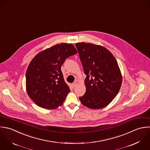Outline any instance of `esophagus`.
Masks as SVG:
<instances>
[{
	"label": "esophagus",
	"mask_w": 150,
	"mask_h": 150,
	"mask_svg": "<svg viewBox=\"0 0 150 150\" xmlns=\"http://www.w3.org/2000/svg\"><path fill=\"white\" fill-rule=\"evenodd\" d=\"M76 85H77V83H74L72 84V86L73 88H75V87L76 86Z\"/></svg>",
	"instance_id": "esophagus-1"
}]
</instances>
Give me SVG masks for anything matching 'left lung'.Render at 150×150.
<instances>
[{
  "mask_svg": "<svg viewBox=\"0 0 150 150\" xmlns=\"http://www.w3.org/2000/svg\"><path fill=\"white\" fill-rule=\"evenodd\" d=\"M83 72L86 92L79 97L81 103L92 109L107 106L116 96L122 83L117 62L106 48L91 42L75 44Z\"/></svg>",
  "mask_w": 150,
  "mask_h": 150,
  "instance_id": "left-lung-1",
  "label": "left lung"
}]
</instances>
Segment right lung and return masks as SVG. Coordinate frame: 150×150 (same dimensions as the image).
<instances>
[{
    "label": "right lung",
    "instance_id": "1",
    "mask_svg": "<svg viewBox=\"0 0 150 150\" xmlns=\"http://www.w3.org/2000/svg\"><path fill=\"white\" fill-rule=\"evenodd\" d=\"M77 52L73 44L61 43L42 50L31 61L25 74L26 91L37 106L54 109L62 105L70 89L61 65Z\"/></svg>",
    "mask_w": 150,
    "mask_h": 150
}]
</instances>
